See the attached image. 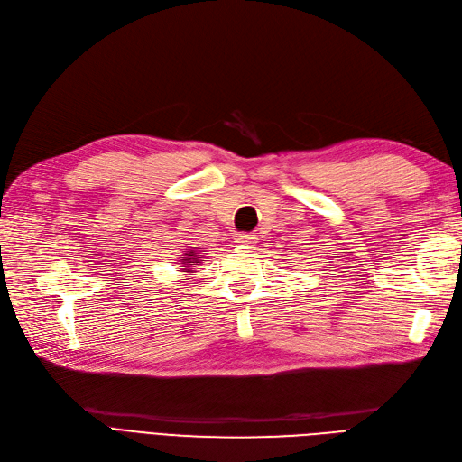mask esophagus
<instances>
[{
    "label": "esophagus",
    "mask_w": 462,
    "mask_h": 462,
    "mask_svg": "<svg viewBox=\"0 0 462 462\" xmlns=\"http://www.w3.org/2000/svg\"><path fill=\"white\" fill-rule=\"evenodd\" d=\"M236 242L244 244V246H252V244L256 242V236H254V234H238Z\"/></svg>",
    "instance_id": "esophagus-1"
}]
</instances>
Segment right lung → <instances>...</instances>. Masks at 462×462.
<instances>
[{
	"mask_svg": "<svg viewBox=\"0 0 462 462\" xmlns=\"http://www.w3.org/2000/svg\"><path fill=\"white\" fill-rule=\"evenodd\" d=\"M199 256H196V252L194 250H190V252H186L184 254V260H182V272H186V273H190L196 266H199Z\"/></svg>",
	"mask_w": 462,
	"mask_h": 462,
	"instance_id": "1",
	"label": "right lung"
}]
</instances>
